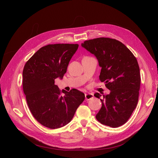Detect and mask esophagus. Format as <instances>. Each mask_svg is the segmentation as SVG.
Here are the masks:
<instances>
[{"label":"esophagus","instance_id":"esophagus-1","mask_svg":"<svg viewBox=\"0 0 158 158\" xmlns=\"http://www.w3.org/2000/svg\"><path fill=\"white\" fill-rule=\"evenodd\" d=\"M93 97H94V95L92 94L88 93V94H85V100H86V101H88V100L92 99Z\"/></svg>","mask_w":158,"mask_h":158}]
</instances>
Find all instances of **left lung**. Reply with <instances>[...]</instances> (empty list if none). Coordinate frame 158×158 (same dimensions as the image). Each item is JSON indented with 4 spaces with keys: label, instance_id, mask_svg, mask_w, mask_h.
<instances>
[{
    "label": "left lung",
    "instance_id": "left-lung-1",
    "mask_svg": "<svg viewBox=\"0 0 158 158\" xmlns=\"http://www.w3.org/2000/svg\"><path fill=\"white\" fill-rule=\"evenodd\" d=\"M82 46L96 56L102 67L99 80L111 92L95 93L102 108L95 116L103 125L118 127L127 122L135 109L140 88V69L136 57L121 41L108 37L85 41Z\"/></svg>",
    "mask_w": 158,
    "mask_h": 158
}]
</instances>
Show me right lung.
Segmentation results:
<instances>
[{
	"label": "right lung",
	"mask_w": 158,
	"mask_h": 158,
	"mask_svg": "<svg viewBox=\"0 0 158 158\" xmlns=\"http://www.w3.org/2000/svg\"><path fill=\"white\" fill-rule=\"evenodd\" d=\"M78 44H49L41 47L28 60L23 70V90L28 107L37 122L51 129L70 123L84 94L73 89L61 91L55 80L66 73ZM63 93L64 95H62Z\"/></svg>",
	"instance_id": "1"
}]
</instances>
